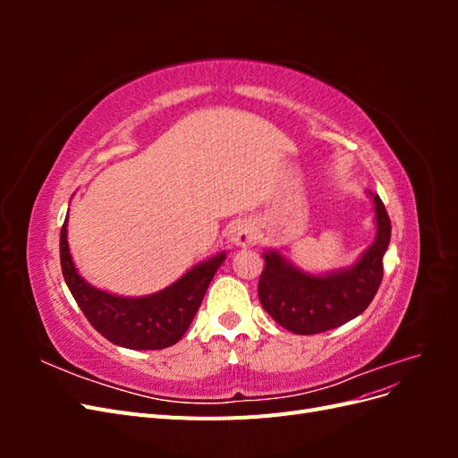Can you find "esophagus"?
Returning <instances> with one entry per match:
<instances>
[{
    "label": "esophagus",
    "mask_w": 458,
    "mask_h": 458,
    "mask_svg": "<svg viewBox=\"0 0 458 458\" xmlns=\"http://www.w3.org/2000/svg\"><path fill=\"white\" fill-rule=\"evenodd\" d=\"M227 239L234 246H250L256 241V233L250 221H234L229 227Z\"/></svg>",
    "instance_id": "34e87169"
}]
</instances>
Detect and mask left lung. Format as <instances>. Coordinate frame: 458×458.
<instances>
[{"label":"left lung","instance_id":"obj_1","mask_svg":"<svg viewBox=\"0 0 458 458\" xmlns=\"http://www.w3.org/2000/svg\"><path fill=\"white\" fill-rule=\"evenodd\" d=\"M369 197L374 204L377 234L350 267L315 275L300 269L275 248L263 252L266 267L258 283V296L275 323L294 335H318L345 325L369 308L382 283V259L392 234L380 197L372 192Z\"/></svg>","mask_w":458,"mask_h":458}]
</instances>
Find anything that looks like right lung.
Wrapping results in <instances>:
<instances>
[{
	"label": "right lung",
	"mask_w": 458,
	"mask_h": 458,
	"mask_svg": "<svg viewBox=\"0 0 458 458\" xmlns=\"http://www.w3.org/2000/svg\"><path fill=\"white\" fill-rule=\"evenodd\" d=\"M68 216L61 229V267L68 290L93 328L120 348L164 350L183 338L216 271L225 261L217 252L185 271L175 283L148 296H118L81 276L68 248Z\"/></svg>",
	"instance_id": "add662e5"
}]
</instances>
